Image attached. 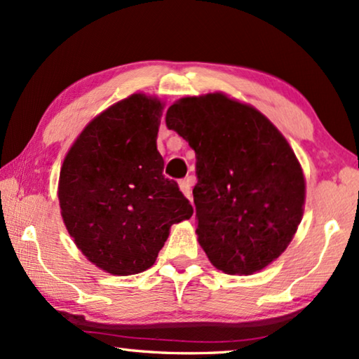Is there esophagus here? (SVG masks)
I'll use <instances>...</instances> for the list:
<instances>
[{"instance_id": "esophagus-1", "label": "esophagus", "mask_w": 359, "mask_h": 359, "mask_svg": "<svg viewBox=\"0 0 359 359\" xmlns=\"http://www.w3.org/2000/svg\"><path fill=\"white\" fill-rule=\"evenodd\" d=\"M180 189H181V193L186 196V198L191 199V180L189 178H184L180 181Z\"/></svg>"}]
</instances>
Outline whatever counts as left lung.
I'll return each mask as SVG.
<instances>
[{"mask_svg":"<svg viewBox=\"0 0 359 359\" xmlns=\"http://www.w3.org/2000/svg\"><path fill=\"white\" fill-rule=\"evenodd\" d=\"M166 127L196 154V233L210 263L240 276L268 266L291 243L306 201L287 140L262 112L222 93L176 101Z\"/></svg>","mask_w":359,"mask_h":359,"instance_id":"8db88e82","label":"left lung"}]
</instances>
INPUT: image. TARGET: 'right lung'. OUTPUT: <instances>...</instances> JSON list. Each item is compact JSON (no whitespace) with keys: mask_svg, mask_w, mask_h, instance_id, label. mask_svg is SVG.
<instances>
[{"mask_svg":"<svg viewBox=\"0 0 359 359\" xmlns=\"http://www.w3.org/2000/svg\"><path fill=\"white\" fill-rule=\"evenodd\" d=\"M163 104L132 95L88 124L63 160L58 201L68 233L97 268L117 276L149 269L170 227L193 215L156 150Z\"/></svg>","mask_w":359,"mask_h":359,"instance_id":"obj_1","label":"right lung"}]
</instances>
